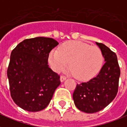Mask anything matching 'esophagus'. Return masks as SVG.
Instances as JSON below:
<instances>
[{"label":"esophagus","mask_w":127,"mask_h":127,"mask_svg":"<svg viewBox=\"0 0 127 127\" xmlns=\"http://www.w3.org/2000/svg\"><path fill=\"white\" fill-rule=\"evenodd\" d=\"M66 79V77L65 76H63V75H61V82H63L64 81V80H65V79Z\"/></svg>","instance_id":"34e87169"}]
</instances>
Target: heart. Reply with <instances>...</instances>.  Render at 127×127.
<instances>
[{
    "label": "heart",
    "mask_w": 127,
    "mask_h": 127,
    "mask_svg": "<svg viewBox=\"0 0 127 127\" xmlns=\"http://www.w3.org/2000/svg\"><path fill=\"white\" fill-rule=\"evenodd\" d=\"M56 72L67 67L76 79L85 81L93 77L101 68L103 61L102 52L98 47L90 46L81 41H70L61 46L59 51H53L48 59Z\"/></svg>",
    "instance_id": "obj_1"
}]
</instances>
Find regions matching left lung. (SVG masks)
<instances>
[{
	"mask_svg": "<svg viewBox=\"0 0 127 127\" xmlns=\"http://www.w3.org/2000/svg\"><path fill=\"white\" fill-rule=\"evenodd\" d=\"M96 43L105 63L96 77L77 84L72 95L76 107L87 113L101 111L113 101L117 94L121 74L116 53L102 43Z\"/></svg>",
	"mask_w": 127,
	"mask_h": 127,
	"instance_id": "obj_1",
	"label": "left lung"
}]
</instances>
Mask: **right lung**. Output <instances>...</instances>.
<instances>
[{
  "label": "right lung",
  "mask_w": 127,
  "mask_h": 127,
  "mask_svg": "<svg viewBox=\"0 0 127 127\" xmlns=\"http://www.w3.org/2000/svg\"><path fill=\"white\" fill-rule=\"evenodd\" d=\"M58 44L52 38H28L11 52L7 69L10 95L24 110L45 109L61 84L59 75L48 65L49 53Z\"/></svg>",
  "instance_id": "1"
}]
</instances>
